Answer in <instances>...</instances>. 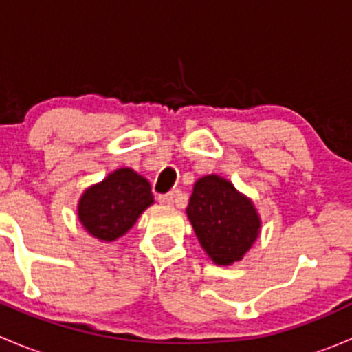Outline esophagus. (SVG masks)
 <instances>
[{
    "label": "esophagus",
    "instance_id": "34e87169",
    "mask_svg": "<svg viewBox=\"0 0 352 352\" xmlns=\"http://www.w3.org/2000/svg\"><path fill=\"white\" fill-rule=\"evenodd\" d=\"M158 202L162 206H172L173 204V194H163V196H158Z\"/></svg>",
    "mask_w": 352,
    "mask_h": 352
}]
</instances>
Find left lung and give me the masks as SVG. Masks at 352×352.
Wrapping results in <instances>:
<instances>
[{
  "instance_id": "obj_1",
  "label": "left lung",
  "mask_w": 352,
  "mask_h": 352,
  "mask_svg": "<svg viewBox=\"0 0 352 352\" xmlns=\"http://www.w3.org/2000/svg\"><path fill=\"white\" fill-rule=\"evenodd\" d=\"M186 212L199 243L216 265L242 261L261 235L262 219L254 201L214 173L194 184Z\"/></svg>"
}]
</instances>
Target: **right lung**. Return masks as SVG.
Segmentation results:
<instances>
[{"label": "right lung", "instance_id": "1", "mask_svg": "<svg viewBox=\"0 0 352 352\" xmlns=\"http://www.w3.org/2000/svg\"><path fill=\"white\" fill-rule=\"evenodd\" d=\"M153 202L150 182L122 166L83 190L78 201V219L88 235L110 243L126 235Z\"/></svg>", "mask_w": 352, "mask_h": 352}]
</instances>
